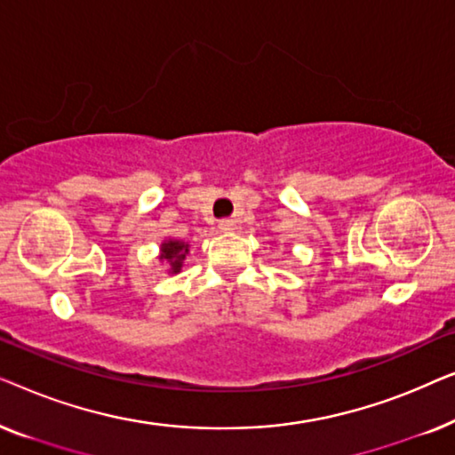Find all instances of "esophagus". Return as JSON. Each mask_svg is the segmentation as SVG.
Returning <instances> with one entry per match:
<instances>
[{
	"instance_id": "esophagus-1",
	"label": "esophagus",
	"mask_w": 455,
	"mask_h": 455,
	"mask_svg": "<svg viewBox=\"0 0 455 455\" xmlns=\"http://www.w3.org/2000/svg\"><path fill=\"white\" fill-rule=\"evenodd\" d=\"M220 229H221V232H234L235 226H234L232 220H221L220 221Z\"/></svg>"
}]
</instances>
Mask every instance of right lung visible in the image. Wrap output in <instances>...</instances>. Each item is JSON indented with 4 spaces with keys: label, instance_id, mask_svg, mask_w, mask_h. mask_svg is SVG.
I'll use <instances>...</instances> for the list:
<instances>
[{
    "label": "right lung",
    "instance_id": "obj_1",
    "mask_svg": "<svg viewBox=\"0 0 455 455\" xmlns=\"http://www.w3.org/2000/svg\"><path fill=\"white\" fill-rule=\"evenodd\" d=\"M188 252H190L188 242L178 240V238H165L159 244L157 259H159V263L165 265V269L170 275H178V273L182 271L186 254Z\"/></svg>",
    "mask_w": 455,
    "mask_h": 455
}]
</instances>
